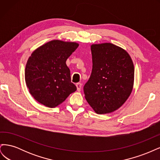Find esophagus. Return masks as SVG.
<instances>
[{
	"mask_svg": "<svg viewBox=\"0 0 160 160\" xmlns=\"http://www.w3.org/2000/svg\"><path fill=\"white\" fill-rule=\"evenodd\" d=\"M76 87H77V91H81V88H82V85H81V83H77V84H76Z\"/></svg>",
	"mask_w": 160,
	"mask_h": 160,
	"instance_id": "obj_1",
	"label": "esophagus"
}]
</instances>
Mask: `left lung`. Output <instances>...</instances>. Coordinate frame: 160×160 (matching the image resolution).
<instances>
[{"instance_id": "8db88e82", "label": "left lung", "mask_w": 160, "mask_h": 160, "mask_svg": "<svg viewBox=\"0 0 160 160\" xmlns=\"http://www.w3.org/2000/svg\"><path fill=\"white\" fill-rule=\"evenodd\" d=\"M91 50L93 68L83 88L85 98L96 113L113 112L132 91V59L126 51L110 42L93 44Z\"/></svg>"}]
</instances>
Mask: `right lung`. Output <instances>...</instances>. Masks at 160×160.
<instances>
[{
	"label": "right lung",
	"mask_w": 160,
	"mask_h": 160,
	"mask_svg": "<svg viewBox=\"0 0 160 160\" xmlns=\"http://www.w3.org/2000/svg\"><path fill=\"white\" fill-rule=\"evenodd\" d=\"M78 46L75 42L52 40L32 52L26 65L25 82L38 103L55 108L77 90L66 61Z\"/></svg>",
	"instance_id": "add662e5"
}]
</instances>
